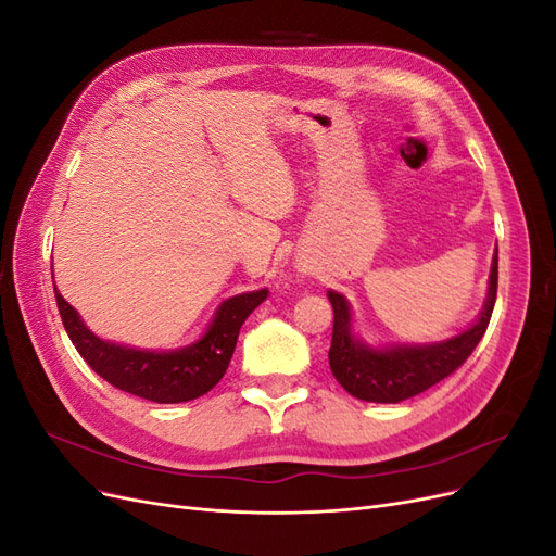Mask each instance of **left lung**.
Masks as SVG:
<instances>
[{"label": "left lung", "instance_id": "left-lung-1", "mask_svg": "<svg viewBox=\"0 0 556 556\" xmlns=\"http://www.w3.org/2000/svg\"><path fill=\"white\" fill-rule=\"evenodd\" d=\"M498 285V250L492 257L490 288L476 325L441 343L371 348L352 333V313L343 294L329 290L333 308V331L329 366L345 392L362 401L399 403L422 394L441 382L470 357L490 325Z\"/></svg>", "mask_w": 556, "mask_h": 556}]
</instances>
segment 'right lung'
Masks as SVG:
<instances>
[{
    "mask_svg": "<svg viewBox=\"0 0 556 556\" xmlns=\"http://www.w3.org/2000/svg\"><path fill=\"white\" fill-rule=\"evenodd\" d=\"M266 296L268 290L264 288L223 301L206 333L197 343L157 352L99 339L83 325L76 308L66 304L55 288L62 325L92 371L117 390L155 403H182L211 392L227 371L245 317Z\"/></svg>",
    "mask_w": 556,
    "mask_h": 556,
    "instance_id": "add662e5",
    "label": "right lung"
}]
</instances>
